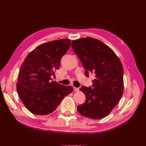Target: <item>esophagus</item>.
<instances>
[{
	"mask_svg": "<svg viewBox=\"0 0 146 146\" xmlns=\"http://www.w3.org/2000/svg\"><path fill=\"white\" fill-rule=\"evenodd\" d=\"M74 88V90L75 91H79V88H76V87H73Z\"/></svg>",
	"mask_w": 146,
	"mask_h": 146,
	"instance_id": "esophagus-1",
	"label": "esophagus"
}]
</instances>
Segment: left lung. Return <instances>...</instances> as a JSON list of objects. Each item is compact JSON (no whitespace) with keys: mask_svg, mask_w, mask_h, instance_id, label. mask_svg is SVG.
<instances>
[{"mask_svg":"<svg viewBox=\"0 0 146 146\" xmlns=\"http://www.w3.org/2000/svg\"><path fill=\"white\" fill-rule=\"evenodd\" d=\"M75 54L85 69V76L95 74L92 86H82L86 96L83 104L77 106L81 115L93 119H102L111 113L120 100L123 91V66L112 49L91 37L71 42Z\"/></svg>","mask_w":146,"mask_h":146,"instance_id":"8db88e82","label":"left lung"}]
</instances>
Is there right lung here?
<instances>
[{"mask_svg":"<svg viewBox=\"0 0 146 146\" xmlns=\"http://www.w3.org/2000/svg\"><path fill=\"white\" fill-rule=\"evenodd\" d=\"M70 47L68 39L42 44L31 52L22 64L17 90L31 113L38 115L52 113L64 97L73 91L72 86L60 85L51 78Z\"/></svg>","mask_w":146,"mask_h":146,"instance_id":"right-lung-1","label":"right lung"}]
</instances>
